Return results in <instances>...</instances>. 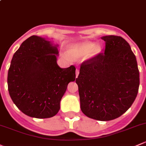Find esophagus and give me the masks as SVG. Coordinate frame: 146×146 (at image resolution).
Returning <instances> with one entry per match:
<instances>
[{"label":"esophagus","mask_w":146,"mask_h":146,"mask_svg":"<svg viewBox=\"0 0 146 146\" xmlns=\"http://www.w3.org/2000/svg\"><path fill=\"white\" fill-rule=\"evenodd\" d=\"M78 75H79V70H78V69H76V78L78 77Z\"/></svg>","instance_id":"esophagus-1"}]
</instances>
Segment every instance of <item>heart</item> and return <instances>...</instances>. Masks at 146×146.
<instances>
[{"instance_id":"heart-1","label":"heart","mask_w":146,"mask_h":146,"mask_svg":"<svg viewBox=\"0 0 146 146\" xmlns=\"http://www.w3.org/2000/svg\"><path fill=\"white\" fill-rule=\"evenodd\" d=\"M102 50L99 44H94L90 41H85L80 43L72 45L69 47L68 53L75 57H80L89 54L90 57L96 56Z\"/></svg>"}]
</instances>
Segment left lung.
<instances>
[{
  "label": "left lung",
  "instance_id": "left-lung-1",
  "mask_svg": "<svg viewBox=\"0 0 146 146\" xmlns=\"http://www.w3.org/2000/svg\"><path fill=\"white\" fill-rule=\"evenodd\" d=\"M101 39L106 42L104 54L81 64L76 82L82 113L96 120L108 121L131 107L140 79L129 44L120 36H106Z\"/></svg>",
  "mask_w": 146,
  "mask_h": 146
}]
</instances>
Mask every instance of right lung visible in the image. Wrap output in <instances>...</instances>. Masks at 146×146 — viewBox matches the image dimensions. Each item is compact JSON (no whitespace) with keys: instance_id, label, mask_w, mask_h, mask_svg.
Wrapping results in <instances>:
<instances>
[{"instance_id":"right-lung-1","label":"right lung","mask_w":146,"mask_h":146,"mask_svg":"<svg viewBox=\"0 0 146 146\" xmlns=\"http://www.w3.org/2000/svg\"><path fill=\"white\" fill-rule=\"evenodd\" d=\"M59 45L42 37L27 38L14 54L7 74V85L14 104L31 117H52L60 109L61 98L76 68L58 66Z\"/></svg>"}]
</instances>
